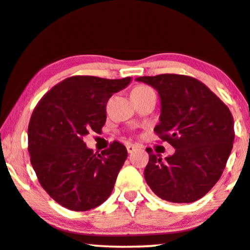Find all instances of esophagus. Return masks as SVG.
<instances>
[{"label":"esophagus","instance_id":"obj_1","mask_svg":"<svg viewBox=\"0 0 250 250\" xmlns=\"http://www.w3.org/2000/svg\"><path fill=\"white\" fill-rule=\"evenodd\" d=\"M137 148H138V145H135V144H128L127 145L128 153H132L134 151H136Z\"/></svg>","mask_w":250,"mask_h":250}]
</instances>
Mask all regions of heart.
Returning <instances> with one entry per match:
<instances>
[{"label":"heart","instance_id":"1","mask_svg":"<svg viewBox=\"0 0 250 250\" xmlns=\"http://www.w3.org/2000/svg\"><path fill=\"white\" fill-rule=\"evenodd\" d=\"M154 92L153 88H151L149 85L146 84H141V85H136L131 91V96L132 97H142V96H145L147 94H152Z\"/></svg>","mask_w":250,"mask_h":250}]
</instances>
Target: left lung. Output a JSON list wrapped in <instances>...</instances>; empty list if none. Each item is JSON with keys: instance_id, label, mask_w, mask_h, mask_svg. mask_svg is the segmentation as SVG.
Listing matches in <instances>:
<instances>
[{"instance_id": "left-lung-1", "label": "left lung", "mask_w": 250, "mask_h": 250, "mask_svg": "<svg viewBox=\"0 0 250 250\" xmlns=\"http://www.w3.org/2000/svg\"><path fill=\"white\" fill-rule=\"evenodd\" d=\"M136 80L158 90L161 115L154 132L176 149L162 159L151 147L146 148V183L162 200H199L224 171L233 147V116L205 83L192 76L160 74Z\"/></svg>"}]
</instances>
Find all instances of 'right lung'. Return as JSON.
<instances>
[{
	"instance_id": "1",
	"label": "right lung",
	"mask_w": 250,
	"mask_h": 250,
	"mask_svg": "<svg viewBox=\"0 0 250 250\" xmlns=\"http://www.w3.org/2000/svg\"><path fill=\"white\" fill-rule=\"evenodd\" d=\"M131 78L75 75L52 86L40 99L28 125V152L40 184L62 207L86 211L107 200L128 152L118 141L102 153L83 143L101 134L106 104Z\"/></svg>"
}]
</instances>
